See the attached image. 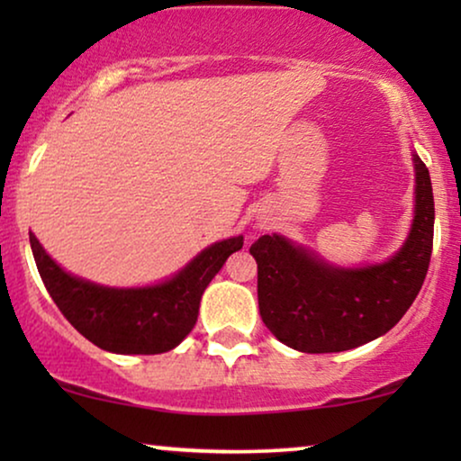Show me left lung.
Returning a JSON list of instances; mask_svg holds the SVG:
<instances>
[{
    "instance_id": "left-lung-1",
    "label": "left lung",
    "mask_w": 461,
    "mask_h": 461,
    "mask_svg": "<svg viewBox=\"0 0 461 461\" xmlns=\"http://www.w3.org/2000/svg\"><path fill=\"white\" fill-rule=\"evenodd\" d=\"M413 166L411 232L388 262L338 268L281 235H262L251 245L260 317L276 339L308 355L342 352L384 336L402 319L424 285L434 237L430 174L418 155Z\"/></svg>"
}]
</instances>
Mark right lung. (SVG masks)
Masks as SVG:
<instances>
[{"mask_svg": "<svg viewBox=\"0 0 461 461\" xmlns=\"http://www.w3.org/2000/svg\"><path fill=\"white\" fill-rule=\"evenodd\" d=\"M31 249L43 285L81 336L117 355H159L178 346L197 323L205 287L243 237L213 243L172 279L153 287L115 289L68 275L46 254L33 232Z\"/></svg>", "mask_w": 461, "mask_h": 461, "instance_id": "obj_1", "label": "right lung"}]
</instances>
